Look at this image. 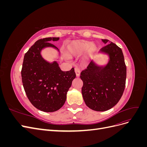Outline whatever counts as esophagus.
Instances as JSON below:
<instances>
[{"instance_id":"obj_1","label":"esophagus","mask_w":147,"mask_h":147,"mask_svg":"<svg viewBox=\"0 0 147 147\" xmlns=\"http://www.w3.org/2000/svg\"><path fill=\"white\" fill-rule=\"evenodd\" d=\"M75 74H76L77 77H79L80 75V69L78 67H75Z\"/></svg>"}]
</instances>
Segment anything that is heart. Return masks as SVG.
Masks as SVG:
<instances>
[{"mask_svg": "<svg viewBox=\"0 0 147 147\" xmlns=\"http://www.w3.org/2000/svg\"><path fill=\"white\" fill-rule=\"evenodd\" d=\"M96 46L92 45L91 42L86 40H77L71 43L67 47V54L70 57L80 56L88 51V56L93 55L96 50Z\"/></svg>", "mask_w": 147, "mask_h": 147, "instance_id": "1", "label": "heart"}]
</instances>
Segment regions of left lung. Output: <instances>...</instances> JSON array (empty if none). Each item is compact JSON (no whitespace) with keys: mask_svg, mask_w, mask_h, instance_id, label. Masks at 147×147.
I'll return each instance as SVG.
<instances>
[{"mask_svg":"<svg viewBox=\"0 0 147 147\" xmlns=\"http://www.w3.org/2000/svg\"><path fill=\"white\" fill-rule=\"evenodd\" d=\"M102 40L108 43L100 51L109 54V63L101 67L91 61L80 73L84 101L89 108L98 112L108 110L118 103L124 91L126 79V65L121 49L109 40Z\"/></svg>","mask_w":147,"mask_h":147,"instance_id":"1","label":"left lung"}]
</instances>
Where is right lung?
I'll return each mask as SVG.
<instances>
[{
	"mask_svg": "<svg viewBox=\"0 0 147 147\" xmlns=\"http://www.w3.org/2000/svg\"><path fill=\"white\" fill-rule=\"evenodd\" d=\"M58 40L59 37H48L37 40L26 53L21 69L28 99L35 108L45 112H55L63 106L67 92L76 77L74 68L64 72L56 62L49 63L40 55L45 47L57 48L50 42Z\"/></svg>",
	"mask_w": 147,
	"mask_h": 147,
	"instance_id": "1",
	"label": "right lung"
}]
</instances>
